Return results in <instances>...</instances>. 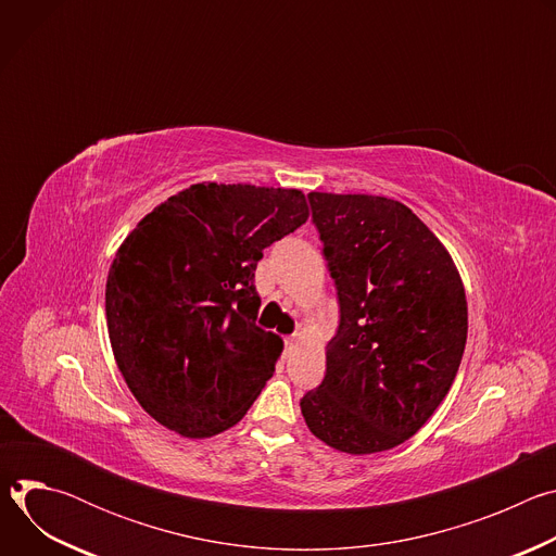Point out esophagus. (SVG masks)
I'll return each instance as SVG.
<instances>
[{
    "instance_id": "obj_1",
    "label": "esophagus",
    "mask_w": 556,
    "mask_h": 556,
    "mask_svg": "<svg viewBox=\"0 0 556 556\" xmlns=\"http://www.w3.org/2000/svg\"><path fill=\"white\" fill-rule=\"evenodd\" d=\"M296 343V334H292V337H286V348H292Z\"/></svg>"
}]
</instances>
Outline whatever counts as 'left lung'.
I'll return each mask as SVG.
<instances>
[{"label": "left lung", "instance_id": "1", "mask_svg": "<svg viewBox=\"0 0 556 556\" xmlns=\"http://www.w3.org/2000/svg\"><path fill=\"white\" fill-rule=\"evenodd\" d=\"M341 321L326 378L301 399L307 429L367 455L403 444L457 374L468 309L459 273L427 224L380 195L307 193Z\"/></svg>", "mask_w": 556, "mask_h": 556}]
</instances>
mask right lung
I'll return each instance as SVG.
<instances>
[{"label":"right lung","mask_w":556,"mask_h":556,"mask_svg":"<svg viewBox=\"0 0 556 556\" xmlns=\"http://www.w3.org/2000/svg\"><path fill=\"white\" fill-rule=\"evenodd\" d=\"M307 215L299 189L202 182L125 237L105 286L108 332L155 422L211 438L247 416L283 350L255 324V268Z\"/></svg>","instance_id":"right-lung-1"}]
</instances>
